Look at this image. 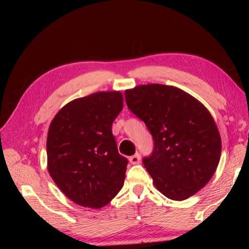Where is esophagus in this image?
Returning a JSON list of instances; mask_svg holds the SVG:
<instances>
[{
    "instance_id": "esophagus-1",
    "label": "esophagus",
    "mask_w": 249,
    "mask_h": 249,
    "mask_svg": "<svg viewBox=\"0 0 249 249\" xmlns=\"http://www.w3.org/2000/svg\"><path fill=\"white\" fill-rule=\"evenodd\" d=\"M129 162L132 163V165H137V163L141 162V155L140 154H135L133 156H130L129 157Z\"/></svg>"
}]
</instances>
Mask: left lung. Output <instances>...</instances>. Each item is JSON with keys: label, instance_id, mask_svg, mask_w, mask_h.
I'll use <instances>...</instances> for the list:
<instances>
[{"label": "left lung", "instance_id": "1", "mask_svg": "<svg viewBox=\"0 0 249 249\" xmlns=\"http://www.w3.org/2000/svg\"><path fill=\"white\" fill-rule=\"evenodd\" d=\"M125 99L153 135L154 151L142 163L155 187L175 201L196 195L221 157V136L209 109L183 90L159 83L126 90Z\"/></svg>", "mask_w": 249, "mask_h": 249}]
</instances>
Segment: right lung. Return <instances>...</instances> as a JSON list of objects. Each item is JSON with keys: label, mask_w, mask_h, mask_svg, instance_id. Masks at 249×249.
<instances>
[{"label": "right lung", "mask_w": 249, "mask_h": 249, "mask_svg": "<svg viewBox=\"0 0 249 249\" xmlns=\"http://www.w3.org/2000/svg\"><path fill=\"white\" fill-rule=\"evenodd\" d=\"M123 109L120 91H101L67 103L50 123L47 168L64 195L101 209L123 187L127 159L119 154L112 124Z\"/></svg>", "instance_id": "right-lung-1"}]
</instances>
